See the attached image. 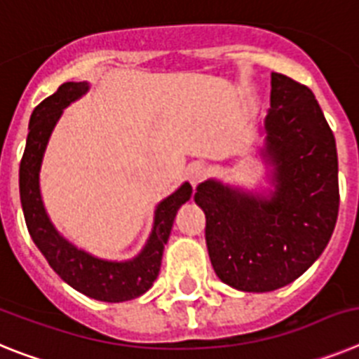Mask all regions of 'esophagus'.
<instances>
[{
	"label": "esophagus",
	"instance_id": "1",
	"mask_svg": "<svg viewBox=\"0 0 359 359\" xmlns=\"http://www.w3.org/2000/svg\"><path fill=\"white\" fill-rule=\"evenodd\" d=\"M205 173H208V168H205L202 162H195V164H191L188 170V180L193 186H197V184L204 179Z\"/></svg>",
	"mask_w": 359,
	"mask_h": 359
}]
</instances>
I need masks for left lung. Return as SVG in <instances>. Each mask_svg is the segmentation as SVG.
<instances>
[{"instance_id":"obj_1","label":"left lung","mask_w":359,"mask_h":359,"mask_svg":"<svg viewBox=\"0 0 359 359\" xmlns=\"http://www.w3.org/2000/svg\"><path fill=\"white\" fill-rule=\"evenodd\" d=\"M262 132L271 195L215 179L195 193L211 266L244 292L274 291L302 276L329 244L339 208L334 135L307 86L273 72Z\"/></svg>"}]
</instances>
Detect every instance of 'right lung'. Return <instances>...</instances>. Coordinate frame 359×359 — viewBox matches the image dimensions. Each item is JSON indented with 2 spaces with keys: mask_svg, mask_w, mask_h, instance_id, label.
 I'll use <instances>...</instances> for the list:
<instances>
[{
  "mask_svg": "<svg viewBox=\"0 0 359 359\" xmlns=\"http://www.w3.org/2000/svg\"><path fill=\"white\" fill-rule=\"evenodd\" d=\"M88 90L90 85L86 81H68L59 86L57 92L34 108L20 166L21 205L34 244L45 255L50 267L76 291L93 300L117 304L139 298L154 285L161 271L162 253L170 238L177 211L184 202L189 201L193 189L189 182H184L170 197L158 202L155 208L154 229L141 253L130 260H104L68 242L55 229L46 213L39 188V171L50 135L61 119L63 110L83 97Z\"/></svg>",
  "mask_w": 359,
  "mask_h": 359,
  "instance_id": "add662e5",
  "label": "right lung"
}]
</instances>
